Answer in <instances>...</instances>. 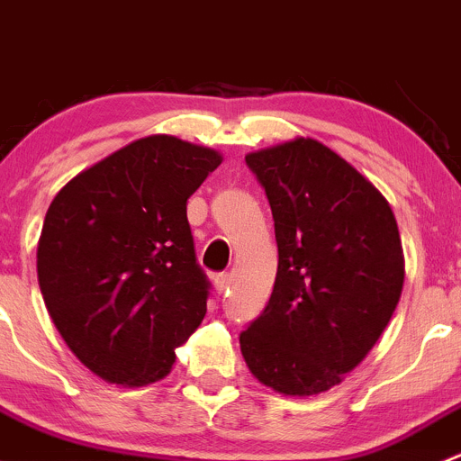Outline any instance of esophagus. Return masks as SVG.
I'll list each match as a JSON object with an SVG mask.
<instances>
[{"label": "esophagus", "mask_w": 461, "mask_h": 461, "mask_svg": "<svg viewBox=\"0 0 461 461\" xmlns=\"http://www.w3.org/2000/svg\"><path fill=\"white\" fill-rule=\"evenodd\" d=\"M213 287H216L218 294H225L227 287H230V274H218V276L213 278Z\"/></svg>", "instance_id": "1"}]
</instances>
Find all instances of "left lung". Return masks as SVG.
I'll list each match as a JSON object with an SVG mask.
<instances>
[{"label":"left lung","mask_w":461,"mask_h":461,"mask_svg":"<svg viewBox=\"0 0 461 461\" xmlns=\"http://www.w3.org/2000/svg\"><path fill=\"white\" fill-rule=\"evenodd\" d=\"M245 162L272 207L278 267L240 352L274 393H325L366 359L397 308L406 274L397 221L384 194L314 138Z\"/></svg>","instance_id":"1"}]
</instances>
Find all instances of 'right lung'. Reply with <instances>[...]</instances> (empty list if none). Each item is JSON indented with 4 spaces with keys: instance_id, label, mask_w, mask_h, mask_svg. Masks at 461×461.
Wrapping results in <instances>:
<instances>
[{
    "instance_id": "1",
    "label": "right lung",
    "mask_w": 461,
    "mask_h": 461,
    "mask_svg": "<svg viewBox=\"0 0 461 461\" xmlns=\"http://www.w3.org/2000/svg\"><path fill=\"white\" fill-rule=\"evenodd\" d=\"M221 151L147 136L68 180L46 212L37 281L73 355L106 384L165 379L207 312L187 198Z\"/></svg>"
}]
</instances>
